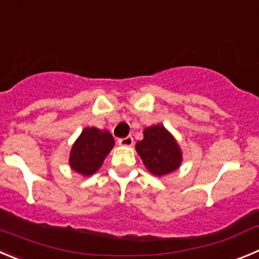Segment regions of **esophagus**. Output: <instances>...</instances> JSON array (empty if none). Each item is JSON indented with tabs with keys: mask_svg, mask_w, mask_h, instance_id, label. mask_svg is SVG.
I'll return each instance as SVG.
<instances>
[{
	"mask_svg": "<svg viewBox=\"0 0 259 259\" xmlns=\"http://www.w3.org/2000/svg\"><path fill=\"white\" fill-rule=\"evenodd\" d=\"M118 144L120 146H124V147H132L134 141H133L132 137H126V138H121V139H118Z\"/></svg>",
	"mask_w": 259,
	"mask_h": 259,
	"instance_id": "esophagus-1",
	"label": "esophagus"
}]
</instances>
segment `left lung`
Instances as JSON below:
<instances>
[{
    "label": "left lung",
    "mask_w": 259,
    "mask_h": 259,
    "mask_svg": "<svg viewBox=\"0 0 259 259\" xmlns=\"http://www.w3.org/2000/svg\"><path fill=\"white\" fill-rule=\"evenodd\" d=\"M143 141L135 144L138 154L156 176H163L178 170L181 165V149L175 138L165 129L163 125H152L143 132Z\"/></svg>",
    "instance_id": "8db88e82"
}]
</instances>
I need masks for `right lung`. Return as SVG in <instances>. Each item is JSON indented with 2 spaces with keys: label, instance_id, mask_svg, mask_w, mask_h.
I'll return each instance as SVG.
<instances>
[{
  "label": "right lung",
  "instance_id": "obj_1",
  "mask_svg": "<svg viewBox=\"0 0 259 259\" xmlns=\"http://www.w3.org/2000/svg\"><path fill=\"white\" fill-rule=\"evenodd\" d=\"M113 146L115 141L107 130L85 127L70 152V167L83 176L93 175L100 170Z\"/></svg>",
  "mask_w": 259,
  "mask_h": 259
}]
</instances>
